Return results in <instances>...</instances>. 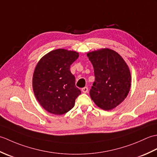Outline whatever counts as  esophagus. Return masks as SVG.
Listing matches in <instances>:
<instances>
[{"instance_id":"1","label":"esophagus","mask_w":157,"mask_h":157,"mask_svg":"<svg viewBox=\"0 0 157 157\" xmlns=\"http://www.w3.org/2000/svg\"><path fill=\"white\" fill-rule=\"evenodd\" d=\"M88 91V89L87 87H84V88H83L82 89V92L83 93H87Z\"/></svg>"}]
</instances>
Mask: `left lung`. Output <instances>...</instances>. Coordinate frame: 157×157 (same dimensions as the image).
<instances>
[{"mask_svg":"<svg viewBox=\"0 0 157 157\" xmlns=\"http://www.w3.org/2000/svg\"><path fill=\"white\" fill-rule=\"evenodd\" d=\"M87 56L95 76L90 97L99 108L112 110L124 101L129 92L132 78L129 67L121 55L107 48L90 52Z\"/></svg>","mask_w":157,"mask_h":157,"instance_id":"1","label":"left lung"}]
</instances>
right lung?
Listing matches in <instances>:
<instances>
[{
  "instance_id": "add662e5",
  "label": "right lung",
  "mask_w": 157,
  "mask_h": 157,
  "mask_svg": "<svg viewBox=\"0 0 157 157\" xmlns=\"http://www.w3.org/2000/svg\"><path fill=\"white\" fill-rule=\"evenodd\" d=\"M78 57V52L59 48L43 56L36 66L33 91L40 105L51 114L67 113L81 94L70 71V65Z\"/></svg>"
}]
</instances>
